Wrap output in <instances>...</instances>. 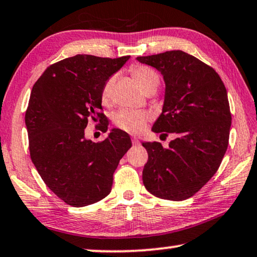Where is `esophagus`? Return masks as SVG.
<instances>
[{
  "label": "esophagus",
  "instance_id": "34e87169",
  "mask_svg": "<svg viewBox=\"0 0 257 257\" xmlns=\"http://www.w3.org/2000/svg\"><path fill=\"white\" fill-rule=\"evenodd\" d=\"M132 142H133V145H140V141L137 139H133Z\"/></svg>",
  "mask_w": 257,
  "mask_h": 257
}]
</instances>
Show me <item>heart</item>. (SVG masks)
<instances>
[{
	"mask_svg": "<svg viewBox=\"0 0 257 257\" xmlns=\"http://www.w3.org/2000/svg\"><path fill=\"white\" fill-rule=\"evenodd\" d=\"M133 75L140 86L144 91L150 87H157L159 85V77L155 70L145 66H139L133 68ZM115 83V76H110L106 80L101 90V100L102 102H108L112 94V90ZM149 120V114L141 110L122 108L118 110L114 116V123L117 128L129 134H140L147 127Z\"/></svg>",
	"mask_w": 257,
	"mask_h": 257,
	"instance_id": "heart-1",
	"label": "heart"
}]
</instances>
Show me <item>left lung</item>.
I'll list each match as a JSON object with an SVG mask.
<instances>
[{
    "label": "left lung",
    "instance_id": "8db88e82",
    "mask_svg": "<svg viewBox=\"0 0 257 257\" xmlns=\"http://www.w3.org/2000/svg\"><path fill=\"white\" fill-rule=\"evenodd\" d=\"M141 63L162 72L165 80L163 113L155 133L177 135L168 148L145 142V188L164 200L182 201L211 179L227 150L231 112L226 87L212 67L182 51L139 56Z\"/></svg>",
    "mask_w": 257,
    "mask_h": 257
}]
</instances>
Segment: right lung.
<instances>
[{"label": "right lung", "mask_w": 257, "mask_h": 257, "mask_svg": "<svg viewBox=\"0 0 257 257\" xmlns=\"http://www.w3.org/2000/svg\"><path fill=\"white\" fill-rule=\"evenodd\" d=\"M128 59L67 57L51 64L32 87L25 113L31 159L46 186L71 206L105 198L118 162L132 148L129 135L120 129L98 143L84 136L90 118L107 132L102 86Z\"/></svg>", "instance_id": "1"}]
</instances>
